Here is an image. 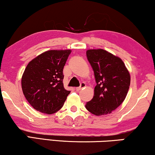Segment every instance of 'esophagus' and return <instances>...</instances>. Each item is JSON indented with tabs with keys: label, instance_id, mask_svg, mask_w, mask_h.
<instances>
[{
	"label": "esophagus",
	"instance_id": "1",
	"mask_svg": "<svg viewBox=\"0 0 155 155\" xmlns=\"http://www.w3.org/2000/svg\"><path fill=\"white\" fill-rule=\"evenodd\" d=\"M85 86H86V84L84 83V82H81V83H80V87H78L76 88L75 90H77V91L81 90L82 89H84V87H85Z\"/></svg>",
	"mask_w": 155,
	"mask_h": 155
}]
</instances>
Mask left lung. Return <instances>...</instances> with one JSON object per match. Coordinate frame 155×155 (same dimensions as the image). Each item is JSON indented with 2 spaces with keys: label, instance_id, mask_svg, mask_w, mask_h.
I'll return each instance as SVG.
<instances>
[{
  "label": "left lung",
  "instance_id": "obj_1",
  "mask_svg": "<svg viewBox=\"0 0 155 155\" xmlns=\"http://www.w3.org/2000/svg\"><path fill=\"white\" fill-rule=\"evenodd\" d=\"M86 54L97 83L94 97L86 103V109L96 116L111 114L126 98L130 74L121 59L107 51L90 49Z\"/></svg>",
  "mask_w": 155,
  "mask_h": 155
}]
</instances>
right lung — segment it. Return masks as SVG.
I'll return each mask as SVG.
<instances>
[{
	"instance_id": "1",
	"label": "right lung",
	"mask_w": 155,
	"mask_h": 155,
	"mask_svg": "<svg viewBox=\"0 0 155 155\" xmlns=\"http://www.w3.org/2000/svg\"><path fill=\"white\" fill-rule=\"evenodd\" d=\"M71 50H51L28 63L22 78L23 94L34 109L51 114L62 108L71 91L63 87V68Z\"/></svg>"
}]
</instances>
